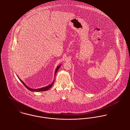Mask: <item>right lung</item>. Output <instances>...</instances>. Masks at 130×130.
I'll use <instances>...</instances> for the list:
<instances>
[{
    "mask_svg": "<svg viewBox=\"0 0 130 130\" xmlns=\"http://www.w3.org/2000/svg\"><path fill=\"white\" fill-rule=\"evenodd\" d=\"M60 66H61V64H60V65H59L58 66H57V67L56 68V71H55V76H56V73H57V71H58V70L59 69V68H60ZM18 77H19V76H18ZM19 80H20V82L23 84V85H24V86L27 89H28L29 91H32V92H43V91H47L48 89H50V88H51L52 87V86L53 85V84H54V81L53 82V83L52 84H50V85H48V86H46V87H43V88H40V89H31V88H29V87H28L25 84V83H24V82H22L19 78Z\"/></svg>",
    "mask_w": 130,
    "mask_h": 130,
    "instance_id": "1",
    "label": "right lung"
}]
</instances>
